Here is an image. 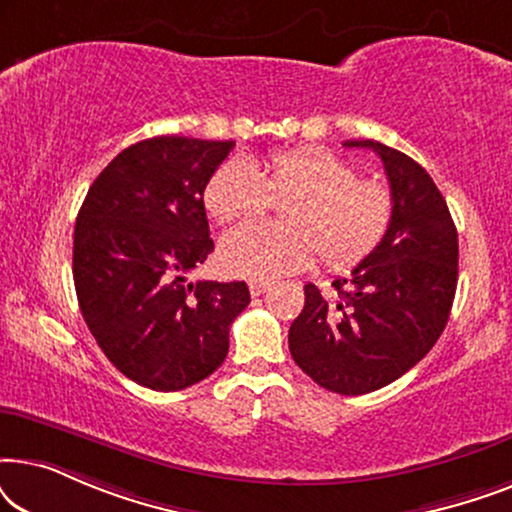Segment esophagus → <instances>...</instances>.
<instances>
[{"label": "esophagus", "mask_w": 512, "mask_h": 512, "mask_svg": "<svg viewBox=\"0 0 512 512\" xmlns=\"http://www.w3.org/2000/svg\"><path fill=\"white\" fill-rule=\"evenodd\" d=\"M249 291L251 296H263L265 291H270V282H261V279H254V282H249Z\"/></svg>", "instance_id": "esophagus-1"}]
</instances>
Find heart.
Here are the masks:
<instances>
[{
    "instance_id": "b5f03b06",
    "label": "heart",
    "mask_w": 512,
    "mask_h": 512,
    "mask_svg": "<svg viewBox=\"0 0 512 512\" xmlns=\"http://www.w3.org/2000/svg\"><path fill=\"white\" fill-rule=\"evenodd\" d=\"M282 202L284 223H244L221 240L230 275L272 279L307 268L317 249L328 268H349L373 254L396 214L394 191L359 179L356 167L324 146L272 151L261 167L235 158L207 181V212L219 223L251 219Z\"/></svg>"
}]
</instances>
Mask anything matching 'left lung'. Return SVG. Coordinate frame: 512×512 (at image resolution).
Returning <instances> with one entry per match:
<instances>
[{"instance_id": "1", "label": "left lung", "mask_w": 512, "mask_h": 512, "mask_svg": "<svg viewBox=\"0 0 512 512\" xmlns=\"http://www.w3.org/2000/svg\"><path fill=\"white\" fill-rule=\"evenodd\" d=\"M387 172L396 214L373 254L335 279L326 300L305 284V307L289 328L293 361L319 387L342 396L382 389L429 354L450 319L459 275L457 228L429 172L405 153L373 139Z\"/></svg>"}]
</instances>
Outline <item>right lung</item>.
Wrapping results in <instances>:
<instances>
[{
    "label": "right lung",
    "instance_id": "obj_1",
    "mask_svg": "<svg viewBox=\"0 0 512 512\" xmlns=\"http://www.w3.org/2000/svg\"><path fill=\"white\" fill-rule=\"evenodd\" d=\"M233 146L179 135L132 144L76 216L83 319L116 370L146 389L179 391L212 375L251 300L244 282H186L214 251L202 195Z\"/></svg>",
    "mask_w": 512,
    "mask_h": 512
}]
</instances>
